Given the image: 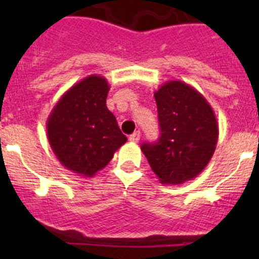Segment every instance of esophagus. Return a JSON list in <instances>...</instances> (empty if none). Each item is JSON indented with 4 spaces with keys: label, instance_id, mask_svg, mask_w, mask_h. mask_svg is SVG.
Masks as SVG:
<instances>
[{
    "label": "esophagus",
    "instance_id": "34e87169",
    "mask_svg": "<svg viewBox=\"0 0 259 259\" xmlns=\"http://www.w3.org/2000/svg\"><path fill=\"white\" fill-rule=\"evenodd\" d=\"M129 140L132 143H138V142H139V140H140V132L133 133V134L129 137Z\"/></svg>",
    "mask_w": 259,
    "mask_h": 259
}]
</instances>
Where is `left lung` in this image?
<instances>
[{
    "instance_id": "obj_1",
    "label": "left lung",
    "mask_w": 259,
    "mask_h": 259,
    "mask_svg": "<svg viewBox=\"0 0 259 259\" xmlns=\"http://www.w3.org/2000/svg\"><path fill=\"white\" fill-rule=\"evenodd\" d=\"M160 137L142 151L161 184L178 185L199 176L218 143V122L207 99L179 80L163 83L154 93Z\"/></svg>"
}]
</instances>
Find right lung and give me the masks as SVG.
I'll return each mask as SVG.
<instances>
[{
  "label": "right lung",
  "instance_id": "1",
  "mask_svg": "<svg viewBox=\"0 0 259 259\" xmlns=\"http://www.w3.org/2000/svg\"><path fill=\"white\" fill-rule=\"evenodd\" d=\"M109 90L105 77L90 75L60 98L46 121L54 154L80 177L90 178L105 168L127 140L106 106Z\"/></svg>",
  "mask_w": 259,
  "mask_h": 259
}]
</instances>
